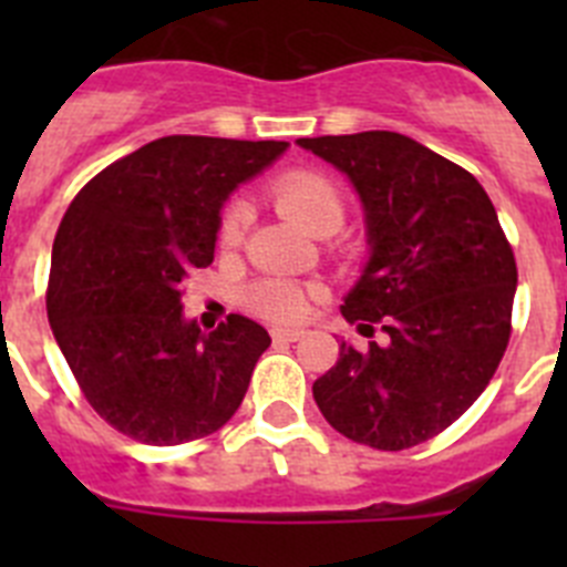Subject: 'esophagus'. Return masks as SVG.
I'll use <instances>...</instances> for the list:
<instances>
[{
  "label": "esophagus",
  "mask_w": 567,
  "mask_h": 567,
  "mask_svg": "<svg viewBox=\"0 0 567 567\" xmlns=\"http://www.w3.org/2000/svg\"><path fill=\"white\" fill-rule=\"evenodd\" d=\"M303 329H272V340L275 343H295V340L303 338Z\"/></svg>",
  "instance_id": "obj_1"
}]
</instances>
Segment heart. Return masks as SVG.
<instances>
[{
	"label": "heart",
	"instance_id": "b5f03b06",
	"mask_svg": "<svg viewBox=\"0 0 567 567\" xmlns=\"http://www.w3.org/2000/svg\"><path fill=\"white\" fill-rule=\"evenodd\" d=\"M267 198L278 213L292 218L312 235H334L346 224V195L332 175L315 167H295L272 178ZM249 215L240 204H229L218 224L224 249H235L247 233ZM312 292L289 278H264L247 289L244 300L255 315L278 323H292L309 312Z\"/></svg>",
	"mask_w": 567,
	"mask_h": 567
}]
</instances>
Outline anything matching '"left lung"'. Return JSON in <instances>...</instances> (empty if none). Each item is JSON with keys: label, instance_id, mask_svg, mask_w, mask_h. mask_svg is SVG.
Returning a JSON list of instances; mask_svg holds the SVG:
<instances>
[{"label": "left lung", "instance_id": "1", "mask_svg": "<svg viewBox=\"0 0 567 567\" xmlns=\"http://www.w3.org/2000/svg\"><path fill=\"white\" fill-rule=\"evenodd\" d=\"M352 178L372 258L343 318L389 343H340L315 380L320 414L354 443L403 452L445 432L485 392L511 338L517 260L468 169L409 135L298 138Z\"/></svg>", "mask_w": 567, "mask_h": 567}]
</instances>
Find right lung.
<instances>
[{
  "mask_svg": "<svg viewBox=\"0 0 567 567\" xmlns=\"http://www.w3.org/2000/svg\"><path fill=\"white\" fill-rule=\"evenodd\" d=\"M287 142L164 135L93 175L50 260L48 320L87 403L115 432L178 445L218 432L247 394L267 329L229 315L202 332L182 284L213 264L221 204Z\"/></svg>",
  "mask_w": 567,
  "mask_h": 567,
  "instance_id": "1",
  "label": "right lung"
}]
</instances>
